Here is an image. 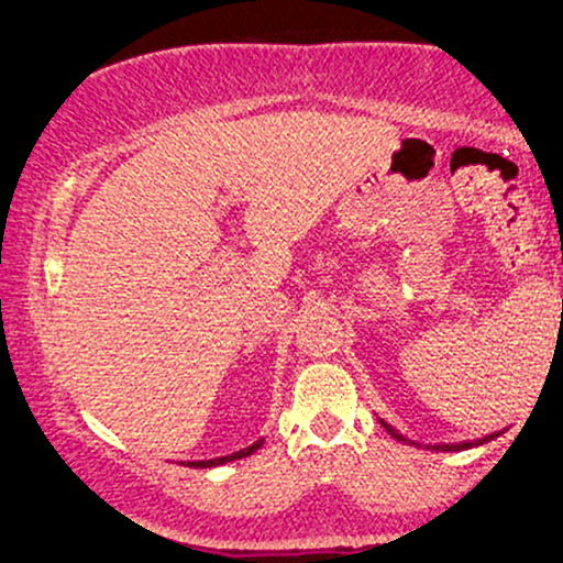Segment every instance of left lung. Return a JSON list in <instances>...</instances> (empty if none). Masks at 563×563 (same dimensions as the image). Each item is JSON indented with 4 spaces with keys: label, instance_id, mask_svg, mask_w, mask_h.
<instances>
[{
    "label": "left lung",
    "instance_id": "left-lung-1",
    "mask_svg": "<svg viewBox=\"0 0 563 563\" xmlns=\"http://www.w3.org/2000/svg\"><path fill=\"white\" fill-rule=\"evenodd\" d=\"M384 423V421H380ZM384 429L389 431V434L394 437V439H399V442H407V444H416V448H421V444L418 442H410V439H405L402 434H399L397 429H391L389 423H384ZM497 437V431L495 434H489V437H484V439H476V442H461V444H426V450H439V452H457V450H468V448H479V444H484V442H489V439H495Z\"/></svg>",
    "mask_w": 563,
    "mask_h": 563
}]
</instances>
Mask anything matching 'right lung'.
<instances>
[{
    "instance_id": "right-lung-1",
    "label": "right lung",
    "mask_w": 563,
    "mask_h": 563,
    "mask_svg": "<svg viewBox=\"0 0 563 563\" xmlns=\"http://www.w3.org/2000/svg\"><path fill=\"white\" fill-rule=\"evenodd\" d=\"M264 444V439H260V442H254L251 444V448H245V450H238V452H232V455H224V457H214V461H190L187 463V466H192V468H209V466H222V463H230V461H241V457H245V455H251V452H256Z\"/></svg>"
}]
</instances>
